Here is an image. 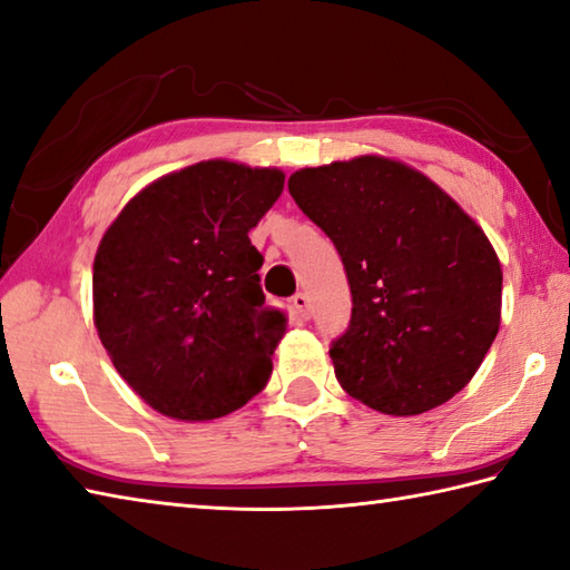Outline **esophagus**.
Instances as JSON below:
<instances>
[{"mask_svg": "<svg viewBox=\"0 0 570 570\" xmlns=\"http://www.w3.org/2000/svg\"><path fill=\"white\" fill-rule=\"evenodd\" d=\"M294 306H296V311L301 314V318H311L314 316V306H311V298L306 296V294H296L294 296Z\"/></svg>", "mask_w": 570, "mask_h": 570, "instance_id": "1", "label": "esophagus"}]
</instances>
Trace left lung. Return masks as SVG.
<instances>
[{
	"label": "left lung",
	"instance_id": "left-lung-1",
	"mask_svg": "<svg viewBox=\"0 0 570 570\" xmlns=\"http://www.w3.org/2000/svg\"><path fill=\"white\" fill-rule=\"evenodd\" d=\"M288 193L348 276L351 323L328 351L341 387L397 417L448 403L499 331L487 234L425 175L375 155L298 170Z\"/></svg>",
	"mask_w": 570,
	"mask_h": 570
}]
</instances>
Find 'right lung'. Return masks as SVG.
I'll use <instances>...</instances> for the list:
<instances>
[{
    "label": "right lung",
    "mask_w": 570,
    "mask_h": 570,
    "mask_svg": "<svg viewBox=\"0 0 570 570\" xmlns=\"http://www.w3.org/2000/svg\"><path fill=\"white\" fill-rule=\"evenodd\" d=\"M284 173L207 160L138 193L100 239L94 321L116 371L167 417L215 420L272 375L284 314L264 304L249 242Z\"/></svg>",
    "instance_id": "1"
}]
</instances>
